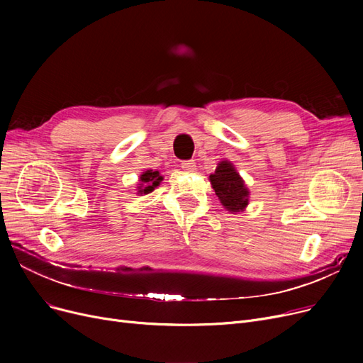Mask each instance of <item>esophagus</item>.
<instances>
[{"label": "esophagus", "mask_w": 363, "mask_h": 363, "mask_svg": "<svg viewBox=\"0 0 363 363\" xmlns=\"http://www.w3.org/2000/svg\"><path fill=\"white\" fill-rule=\"evenodd\" d=\"M181 167L184 169V170H186V172H194L196 170V162L194 160H184L182 163H181Z\"/></svg>", "instance_id": "esophagus-1"}]
</instances>
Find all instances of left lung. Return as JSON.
<instances>
[{
	"label": "left lung",
	"instance_id": "obj_1",
	"mask_svg": "<svg viewBox=\"0 0 363 363\" xmlns=\"http://www.w3.org/2000/svg\"><path fill=\"white\" fill-rule=\"evenodd\" d=\"M211 182L216 196L225 208L231 212H240L249 203V189L237 174L230 162H220L211 175Z\"/></svg>",
	"mask_w": 363,
	"mask_h": 363
}]
</instances>
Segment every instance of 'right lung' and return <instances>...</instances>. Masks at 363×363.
<instances>
[{
	"label": "right lung",
	"instance_id": "obj_1",
	"mask_svg": "<svg viewBox=\"0 0 363 363\" xmlns=\"http://www.w3.org/2000/svg\"><path fill=\"white\" fill-rule=\"evenodd\" d=\"M162 179H163V177L159 174V170H145L144 174L140 177V181L143 182V184H140L141 186H138L140 188V191L138 193H144V194H148V193H151L152 189H155L156 186H159V184L162 182Z\"/></svg>",
	"mask_w": 363,
	"mask_h": 363
}]
</instances>
